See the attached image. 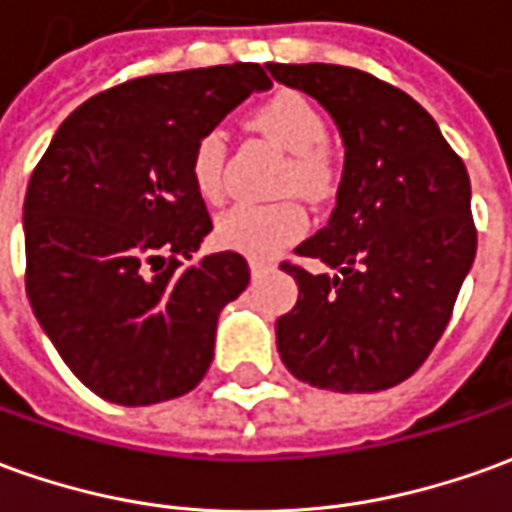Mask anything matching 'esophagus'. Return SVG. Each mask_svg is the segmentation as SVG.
Instances as JSON below:
<instances>
[{"instance_id": "34e87169", "label": "esophagus", "mask_w": 512, "mask_h": 512, "mask_svg": "<svg viewBox=\"0 0 512 512\" xmlns=\"http://www.w3.org/2000/svg\"><path fill=\"white\" fill-rule=\"evenodd\" d=\"M270 270V264L267 262H259V259H250V273H253V278L262 276V273H267Z\"/></svg>"}]
</instances>
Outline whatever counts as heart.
<instances>
[{"label": "heart", "mask_w": 512, "mask_h": 512, "mask_svg": "<svg viewBox=\"0 0 512 512\" xmlns=\"http://www.w3.org/2000/svg\"><path fill=\"white\" fill-rule=\"evenodd\" d=\"M253 125L267 139L290 153L284 181L301 195L317 197L331 186V161L326 153L329 128L326 119L298 91H278L253 111ZM222 164H225V133L206 130L192 150V181L203 200H220ZM306 228V214L295 203H236L220 214L214 234L220 245L239 250L253 259H270Z\"/></svg>", "instance_id": "1"}]
</instances>
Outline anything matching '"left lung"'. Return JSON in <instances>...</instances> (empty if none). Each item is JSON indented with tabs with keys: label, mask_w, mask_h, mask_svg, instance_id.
Segmentation results:
<instances>
[{
	"label": "left lung",
	"mask_w": 512,
	"mask_h": 512,
	"mask_svg": "<svg viewBox=\"0 0 512 512\" xmlns=\"http://www.w3.org/2000/svg\"><path fill=\"white\" fill-rule=\"evenodd\" d=\"M317 100L340 130L345 164L329 225L281 264L298 303L276 320L281 362L334 393H376L424 365L449 326L477 253L471 181L438 122L410 94L351 66L267 63Z\"/></svg>",
	"instance_id": "1"
}]
</instances>
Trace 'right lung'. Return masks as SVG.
<instances>
[{"label":"right lung","mask_w":512,"mask_h":512,"mask_svg":"<svg viewBox=\"0 0 512 512\" xmlns=\"http://www.w3.org/2000/svg\"><path fill=\"white\" fill-rule=\"evenodd\" d=\"M259 63L139 77L63 119L24 197L27 298L91 393L147 407L195 390L220 312L248 287L222 250L189 262L211 217L192 150L253 91Z\"/></svg>","instance_id":"obj_1"}]
</instances>
